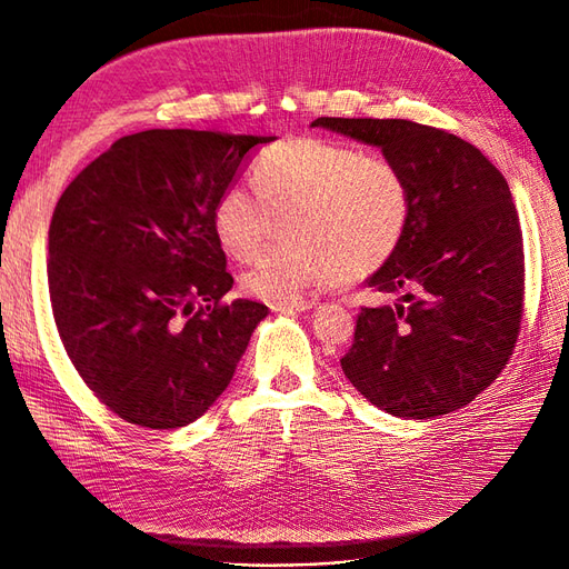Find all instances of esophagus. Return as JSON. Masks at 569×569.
Returning a JSON list of instances; mask_svg holds the SVG:
<instances>
[{
    "label": "esophagus",
    "mask_w": 569,
    "mask_h": 569,
    "mask_svg": "<svg viewBox=\"0 0 569 569\" xmlns=\"http://www.w3.org/2000/svg\"><path fill=\"white\" fill-rule=\"evenodd\" d=\"M318 301L316 299H295V301H278L270 303V308L274 313H295V311H311L316 308Z\"/></svg>",
    "instance_id": "obj_1"
}]
</instances>
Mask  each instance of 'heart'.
<instances>
[{"instance_id":"1","label":"heart","mask_w":569,"mask_h":569,"mask_svg":"<svg viewBox=\"0 0 569 569\" xmlns=\"http://www.w3.org/2000/svg\"><path fill=\"white\" fill-rule=\"evenodd\" d=\"M253 189L232 184L213 209V232L234 261L251 263L242 278L261 301H295L320 284L356 280L382 268L410 226L412 189L385 157L320 137H295L263 149L251 168Z\"/></svg>"}]
</instances>
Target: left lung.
I'll return each instance as SVG.
<instances>
[{
    "instance_id": "8db88e82",
    "label": "left lung",
    "mask_w": 569,
    "mask_h": 569,
    "mask_svg": "<svg viewBox=\"0 0 569 569\" xmlns=\"http://www.w3.org/2000/svg\"><path fill=\"white\" fill-rule=\"evenodd\" d=\"M380 147L412 189L401 247L368 280L393 306H363L341 370L380 410L427 420L468 406L512 356L525 249L506 178L460 137L403 118H318Z\"/></svg>"
}]
</instances>
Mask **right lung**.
Segmentation results:
<instances>
[{
  "mask_svg": "<svg viewBox=\"0 0 569 569\" xmlns=\"http://www.w3.org/2000/svg\"><path fill=\"white\" fill-rule=\"evenodd\" d=\"M274 137L144 130L120 137L66 187L47 280L63 349L118 418L178 429L230 385L268 306L232 289L213 232L218 197Z\"/></svg>",
  "mask_w": 569,
  "mask_h": 569,
  "instance_id": "add662e5",
  "label": "right lung"
}]
</instances>
